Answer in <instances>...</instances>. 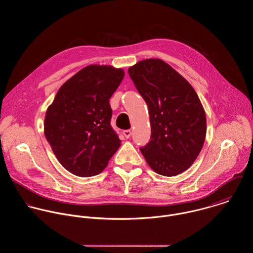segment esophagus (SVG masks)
<instances>
[{"instance_id":"1","label":"esophagus","mask_w":253,"mask_h":253,"mask_svg":"<svg viewBox=\"0 0 253 253\" xmlns=\"http://www.w3.org/2000/svg\"><path fill=\"white\" fill-rule=\"evenodd\" d=\"M123 134H124V136H125L126 138H129L130 135H131V131H130L129 129H126V130H124V131H123Z\"/></svg>"}]
</instances>
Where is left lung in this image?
I'll return each instance as SVG.
<instances>
[{"label":"left lung","instance_id":"1","mask_svg":"<svg viewBox=\"0 0 253 253\" xmlns=\"http://www.w3.org/2000/svg\"><path fill=\"white\" fill-rule=\"evenodd\" d=\"M128 74L149 109L151 140L140 149L158 174L175 176L187 170L206 139L207 119L189 82L159 58L128 68Z\"/></svg>","mask_w":253,"mask_h":253}]
</instances>
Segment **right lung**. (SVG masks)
Segmentation results:
<instances>
[{
    "label": "right lung",
    "mask_w": 253,
    "mask_h": 253,
    "mask_svg": "<svg viewBox=\"0 0 253 253\" xmlns=\"http://www.w3.org/2000/svg\"><path fill=\"white\" fill-rule=\"evenodd\" d=\"M125 72L111 65H88L58 89L47 107L43 132L62 167L81 177L99 174L121 146L110 120L109 99Z\"/></svg>",
    "instance_id": "1"
}]
</instances>
